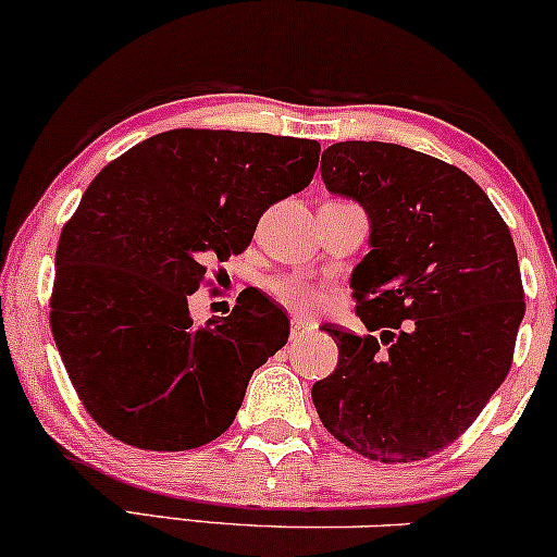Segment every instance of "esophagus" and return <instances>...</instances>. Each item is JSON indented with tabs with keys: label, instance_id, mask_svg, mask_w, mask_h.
Wrapping results in <instances>:
<instances>
[{
	"label": "esophagus",
	"instance_id": "34e87169",
	"mask_svg": "<svg viewBox=\"0 0 557 557\" xmlns=\"http://www.w3.org/2000/svg\"><path fill=\"white\" fill-rule=\"evenodd\" d=\"M312 331V322L301 320V318H292V338H297L301 333H310Z\"/></svg>",
	"mask_w": 557,
	"mask_h": 557
}]
</instances>
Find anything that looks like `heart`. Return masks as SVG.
I'll list each match as a JSON object with an SVG mask.
<instances>
[{"mask_svg": "<svg viewBox=\"0 0 557 557\" xmlns=\"http://www.w3.org/2000/svg\"><path fill=\"white\" fill-rule=\"evenodd\" d=\"M271 292L276 294L278 301H284L286 307H292V310H297L301 314L320 312L327 301V294L322 286L305 278H294V276L271 281Z\"/></svg>", "mask_w": 557, "mask_h": 557, "instance_id": "heart-1", "label": "heart"}]
</instances>
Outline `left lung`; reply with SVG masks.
I'll list each match as a JSON object with an SVG mask.
<instances>
[{"label": "left lung", "mask_w": 557, "mask_h": 557, "mask_svg": "<svg viewBox=\"0 0 557 557\" xmlns=\"http://www.w3.org/2000/svg\"><path fill=\"white\" fill-rule=\"evenodd\" d=\"M320 173L363 206L372 250L351 273L369 333L322 325L338 367L312 403L348 449L425 459L470 429L511 369L524 318L511 232L468 173L400 144L338 141Z\"/></svg>", "instance_id": "left-lung-1"}]
</instances>
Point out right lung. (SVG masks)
Returning <instances> with one entry per match:
<instances>
[{"label":"right lung","instance_id":"add662e5","mask_svg":"<svg viewBox=\"0 0 557 557\" xmlns=\"http://www.w3.org/2000/svg\"><path fill=\"white\" fill-rule=\"evenodd\" d=\"M318 160L312 139L173 128L89 183L57 247L51 333L100 429L149 451L196 449L230 429L252 372L289 341V318L247 292L198 327L188 299L206 260L239 256Z\"/></svg>","mask_w":557,"mask_h":557}]
</instances>
